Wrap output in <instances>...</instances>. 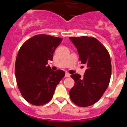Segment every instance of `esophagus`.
Masks as SVG:
<instances>
[{
	"label": "esophagus",
	"mask_w": 127,
	"mask_h": 127,
	"mask_svg": "<svg viewBox=\"0 0 127 127\" xmlns=\"http://www.w3.org/2000/svg\"><path fill=\"white\" fill-rule=\"evenodd\" d=\"M70 74H69V72H65V77H70Z\"/></svg>",
	"instance_id": "obj_1"
}]
</instances>
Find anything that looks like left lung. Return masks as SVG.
Wrapping results in <instances>:
<instances>
[{
    "label": "left lung",
    "instance_id": "left-lung-1",
    "mask_svg": "<svg viewBox=\"0 0 127 127\" xmlns=\"http://www.w3.org/2000/svg\"><path fill=\"white\" fill-rule=\"evenodd\" d=\"M86 66L83 77L72 74L74 86L69 92L71 100L78 106L88 107L97 102L104 94L111 76V62L107 49L97 39L81 36L69 37Z\"/></svg>",
    "mask_w": 127,
    "mask_h": 127
}]
</instances>
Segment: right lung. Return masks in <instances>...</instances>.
<instances>
[{
    "instance_id": "obj_1",
    "label": "right lung",
    "mask_w": 127,
    "mask_h": 127,
    "mask_svg": "<svg viewBox=\"0 0 127 127\" xmlns=\"http://www.w3.org/2000/svg\"><path fill=\"white\" fill-rule=\"evenodd\" d=\"M62 41L60 37L39 34L21 46L15 63V76L19 90L25 100L34 105L50 102L56 86L65 76L62 70L53 71L48 61Z\"/></svg>"
}]
</instances>
